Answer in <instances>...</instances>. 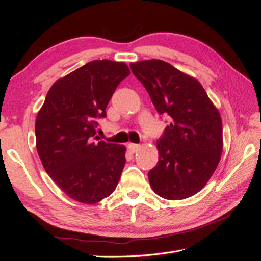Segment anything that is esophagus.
<instances>
[{"label": "esophagus", "instance_id": "obj_1", "mask_svg": "<svg viewBox=\"0 0 261 261\" xmlns=\"http://www.w3.org/2000/svg\"><path fill=\"white\" fill-rule=\"evenodd\" d=\"M140 147L141 146L139 145V143H129V145H127V148H129V150L132 153H135V152H137L138 150H139Z\"/></svg>", "mask_w": 261, "mask_h": 261}]
</instances>
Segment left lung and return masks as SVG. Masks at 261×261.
I'll use <instances>...</instances> for the list:
<instances>
[{
    "label": "left lung",
    "instance_id": "8db88e82",
    "mask_svg": "<svg viewBox=\"0 0 261 261\" xmlns=\"http://www.w3.org/2000/svg\"><path fill=\"white\" fill-rule=\"evenodd\" d=\"M154 108L170 116L157 141L158 164L148 173L150 186L166 199H184L206 185L223 150L218 108L195 77L159 59L131 63Z\"/></svg>",
    "mask_w": 261,
    "mask_h": 261
}]
</instances>
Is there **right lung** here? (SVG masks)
<instances>
[{"label": "right lung", "mask_w": 261, "mask_h": 261, "mask_svg": "<svg viewBox=\"0 0 261 261\" xmlns=\"http://www.w3.org/2000/svg\"><path fill=\"white\" fill-rule=\"evenodd\" d=\"M129 75L125 63L93 60L55 82L37 114L36 147L43 168L77 202H101L120 180L126 148L93 138L96 119L107 115L115 88Z\"/></svg>", "instance_id": "obj_1"}]
</instances>
